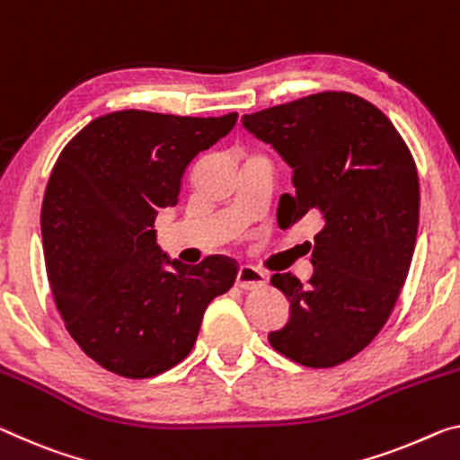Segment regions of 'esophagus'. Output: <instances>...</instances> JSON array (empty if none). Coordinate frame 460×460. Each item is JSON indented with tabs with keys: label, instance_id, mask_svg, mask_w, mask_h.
I'll return each instance as SVG.
<instances>
[{
	"label": "esophagus",
	"instance_id": "1",
	"mask_svg": "<svg viewBox=\"0 0 460 460\" xmlns=\"http://www.w3.org/2000/svg\"><path fill=\"white\" fill-rule=\"evenodd\" d=\"M265 284V273L254 270L251 265H240V270L236 273V286L243 289H254L261 288Z\"/></svg>",
	"mask_w": 460,
	"mask_h": 460
}]
</instances>
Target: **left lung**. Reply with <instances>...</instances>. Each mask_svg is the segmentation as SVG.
Masks as SVG:
<instances>
[{
	"label": "left lung",
	"instance_id": "8db88e82",
	"mask_svg": "<svg viewBox=\"0 0 460 460\" xmlns=\"http://www.w3.org/2000/svg\"><path fill=\"white\" fill-rule=\"evenodd\" d=\"M244 129L286 160L296 195H281V228L321 217L313 278L275 273L289 321L271 331L275 351L331 368L362 351L391 316L411 265L420 179L411 152L385 112L349 92H321L243 117Z\"/></svg>",
	"mask_w": 460,
	"mask_h": 460
}]
</instances>
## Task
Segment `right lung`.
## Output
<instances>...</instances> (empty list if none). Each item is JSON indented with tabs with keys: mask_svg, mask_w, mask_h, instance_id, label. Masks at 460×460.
Returning <instances> with one entry per match:
<instances>
[{
	"mask_svg": "<svg viewBox=\"0 0 460 460\" xmlns=\"http://www.w3.org/2000/svg\"><path fill=\"white\" fill-rule=\"evenodd\" d=\"M236 119L109 112L55 162L40 211L47 278L69 335L109 372L150 378L182 362L208 304L234 284L236 261L171 259L154 222L179 203L187 166Z\"/></svg>",
	"mask_w": 460,
	"mask_h": 460,
	"instance_id": "1",
	"label": "right lung"
}]
</instances>
